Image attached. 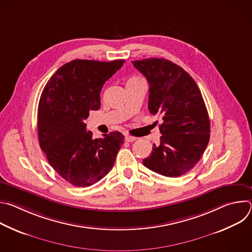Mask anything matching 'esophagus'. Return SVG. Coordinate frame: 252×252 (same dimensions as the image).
<instances>
[{
  "mask_svg": "<svg viewBox=\"0 0 252 252\" xmlns=\"http://www.w3.org/2000/svg\"><path fill=\"white\" fill-rule=\"evenodd\" d=\"M126 141H128V142H132V141H134L135 139H136V137H134V136H131V135H126Z\"/></svg>",
  "mask_w": 252,
  "mask_h": 252,
  "instance_id": "obj_1",
  "label": "esophagus"
}]
</instances>
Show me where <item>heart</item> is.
<instances>
[{
	"label": "heart",
	"instance_id": "1",
	"mask_svg": "<svg viewBox=\"0 0 252 252\" xmlns=\"http://www.w3.org/2000/svg\"><path fill=\"white\" fill-rule=\"evenodd\" d=\"M131 79H138L137 77H133V78H131Z\"/></svg>",
	"mask_w": 252,
	"mask_h": 252
}]
</instances>
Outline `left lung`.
Returning <instances> with one entry per match:
<instances>
[{"instance_id":"8db88e82","label":"left lung","mask_w":252,"mask_h":252,"mask_svg":"<svg viewBox=\"0 0 252 252\" xmlns=\"http://www.w3.org/2000/svg\"><path fill=\"white\" fill-rule=\"evenodd\" d=\"M132 63L149 82V111L162 117L159 145H154L142 162L158 174L181 176L196 164L209 141L210 122L201 93L189 73L168 60Z\"/></svg>"}]
</instances>
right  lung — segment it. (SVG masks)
Returning <instances> with one entry per match:
<instances>
[{
	"instance_id": "1",
	"label": "right lung",
	"mask_w": 252,
	"mask_h": 252,
	"mask_svg": "<svg viewBox=\"0 0 252 252\" xmlns=\"http://www.w3.org/2000/svg\"><path fill=\"white\" fill-rule=\"evenodd\" d=\"M125 60H75L62 65L45 86L38 107L40 147L52 167L70 185L87 188L111 171L125 136L93 138L85 120L100 107L103 84Z\"/></svg>"
}]
</instances>
